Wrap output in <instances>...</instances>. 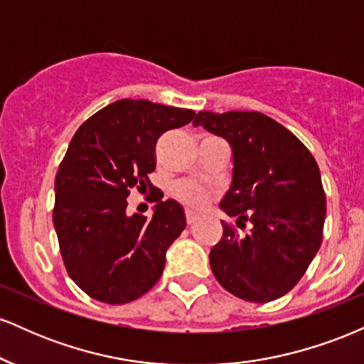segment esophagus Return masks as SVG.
<instances>
[{"label":"esophagus","mask_w":364,"mask_h":364,"mask_svg":"<svg viewBox=\"0 0 364 364\" xmlns=\"http://www.w3.org/2000/svg\"><path fill=\"white\" fill-rule=\"evenodd\" d=\"M198 220V215L193 214V212H186V224H195Z\"/></svg>","instance_id":"34e87169"}]
</instances>
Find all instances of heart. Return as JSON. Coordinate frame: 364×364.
<instances>
[{"label": "heart", "mask_w": 364, "mask_h": 364, "mask_svg": "<svg viewBox=\"0 0 364 364\" xmlns=\"http://www.w3.org/2000/svg\"><path fill=\"white\" fill-rule=\"evenodd\" d=\"M214 193L215 190L210 185L193 181V179H181V181L174 183L173 186L174 198L191 210H200V208L205 207Z\"/></svg>", "instance_id": "obj_1"}]
</instances>
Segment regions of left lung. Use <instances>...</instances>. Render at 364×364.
Here are the masks:
<instances>
[{
	"label": "left lung",
	"instance_id": "1",
	"mask_svg": "<svg viewBox=\"0 0 364 364\" xmlns=\"http://www.w3.org/2000/svg\"><path fill=\"white\" fill-rule=\"evenodd\" d=\"M193 124L231 144L232 183L220 208L240 228L252 224L240 236L223 220L212 272L245 301H274L299 282L321 245L327 200L318 164L298 136L258 111H200Z\"/></svg>",
	"mask_w": 364,
	"mask_h": 364
}]
</instances>
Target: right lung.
Instances as JSON below:
<instances>
[{"mask_svg": "<svg viewBox=\"0 0 364 364\" xmlns=\"http://www.w3.org/2000/svg\"><path fill=\"white\" fill-rule=\"evenodd\" d=\"M193 118L191 109L121 99L90 116L70 141L54 179L53 224L66 272L90 298L129 303L161 279L186 220L149 176L159 136ZM132 189L151 191L158 203L152 220L126 214Z\"/></svg>", "mask_w": 364, "mask_h": 364, "instance_id": "right-lung-1", "label": "right lung"}]
</instances>
